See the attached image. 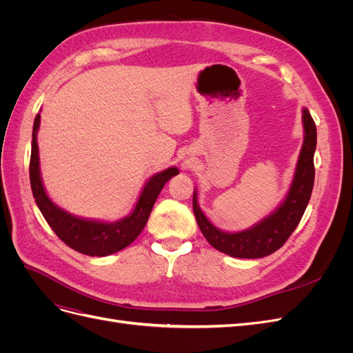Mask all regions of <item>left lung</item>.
Listing matches in <instances>:
<instances>
[{"mask_svg": "<svg viewBox=\"0 0 353 353\" xmlns=\"http://www.w3.org/2000/svg\"><path fill=\"white\" fill-rule=\"evenodd\" d=\"M303 126L305 140L290 191H288L283 205L258 225L232 234L218 230L203 215L197 205V194L194 191L193 210L199 228L216 250L234 256V258H263V256L279 250L292 236L303 216L309 199H311L315 179L314 153L316 147V126L307 109H303Z\"/></svg>", "mask_w": 353, "mask_h": 353, "instance_id": "left-lung-1", "label": "left lung"}]
</instances>
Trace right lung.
Listing matches in <instances>:
<instances>
[{"instance_id": "1", "label": "right lung", "mask_w": 353, "mask_h": 353, "mask_svg": "<svg viewBox=\"0 0 353 353\" xmlns=\"http://www.w3.org/2000/svg\"><path fill=\"white\" fill-rule=\"evenodd\" d=\"M39 113L34 122V132H32V152L29 163V178L32 194L37 205L46 218L51 230L56 236L68 244L70 249L88 256H108L119 252L130 245L143 231L150 216L152 209L157 196L162 191L168 181L178 175L176 168H169L163 172L156 174L150 178L141 191V196L137 201V206L130 216H126L117 222H99L88 221L72 216L70 213L57 208L52 203L44 190L39 174V157L37 132L39 128Z\"/></svg>"}]
</instances>
